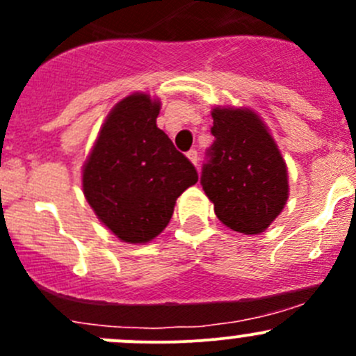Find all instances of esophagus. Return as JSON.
Returning <instances> with one entry per match:
<instances>
[{"label":"esophagus","mask_w":356,"mask_h":356,"mask_svg":"<svg viewBox=\"0 0 356 356\" xmlns=\"http://www.w3.org/2000/svg\"><path fill=\"white\" fill-rule=\"evenodd\" d=\"M188 158L193 161V163L198 165L200 156H198V152H196V149H189V152H188Z\"/></svg>","instance_id":"1"}]
</instances>
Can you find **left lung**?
<instances>
[{"label": "left lung", "instance_id": "1", "mask_svg": "<svg viewBox=\"0 0 356 356\" xmlns=\"http://www.w3.org/2000/svg\"><path fill=\"white\" fill-rule=\"evenodd\" d=\"M215 141L207 149L201 186L222 224L260 234L284 208L288 170L264 122L251 110L211 111Z\"/></svg>", "mask_w": 356, "mask_h": 356}]
</instances>
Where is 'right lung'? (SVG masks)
<instances>
[{"instance_id":"obj_1","label":"right lung","mask_w":356,"mask_h":356,"mask_svg":"<svg viewBox=\"0 0 356 356\" xmlns=\"http://www.w3.org/2000/svg\"><path fill=\"white\" fill-rule=\"evenodd\" d=\"M160 103L131 95L106 117L84 165L82 188L99 220L125 243L156 238L175 200L198 182L195 165L156 127Z\"/></svg>"}]
</instances>
